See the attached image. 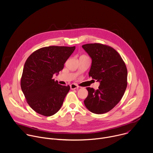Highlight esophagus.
<instances>
[{"mask_svg":"<svg viewBox=\"0 0 153 153\" xmlns=\"http://www.w3.org/2000/svg\"><path fill=\"white\" fill-rule=\"evenodd\" d=\"M78 88H79V86L76 84L73 83V84H71V85H70L71 90H75V89H77Z\"/></svg>","mask_w":153,"mask_h":153,"instance_id":"obj_1","label":"esophagus"}]
</instances>
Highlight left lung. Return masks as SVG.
<instances>
[{
  "label": "left lung",
  "mask_w": 153,
  "mask_h": 153,
  "mask_svg": "<svg viewBox=\"0 0 153 153\" xmlns=\"http://www.w3.org/2000/svg\"><path fill=\"white\" fill-rule=\"evenodd\" d=\"M82 48L92 59L89 76L100 82L97 90L88 87L85 106L95 114L111 110L122 99L127 86V68L122 58L113 48L99 43Z\"/></svg>",
  "instance_id": "1"
}]
</instances>
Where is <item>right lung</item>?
Here are the masks:
<instances>
[{
  "mask_svg": "<svg viewBox=\"0 0 153 153\" xmlns=\"http://www.w3.org/2000/svg\"><path fill=\"white\" fill-rule=\"evenodd\" d=\"M75 48L64 46L43 47L27 59L20 86L27 103L36 113L51 116L60 109L70 86L59 84L53 76L63 70L64 63Z\"/></svg>",
  "mask_w": 153,
  "mask_h": 153,
  "instance_id": "obj_1",
  "label": "right lung"
}]
</instances>
